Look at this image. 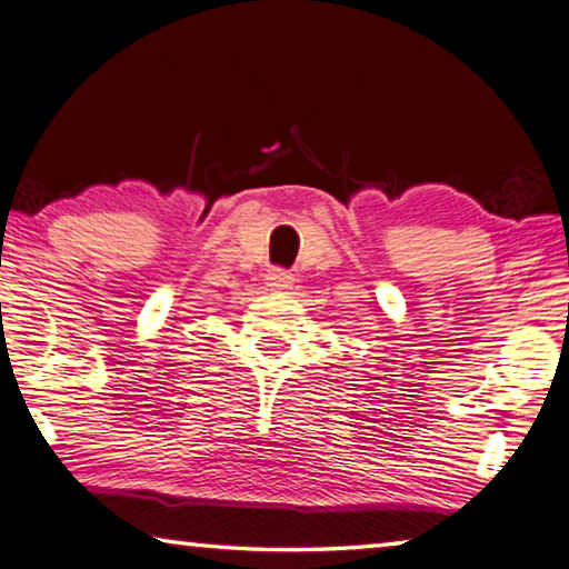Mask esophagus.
<instances>
[{
    "label": "esophagus",
    "instance_id": "obj_1",
    "mask_svg": "<svg viewBox=\"0 0 569 569\" xmlns=\"http://www.w3.org/2000/svg\"><path fill=\"white\" fill-rule=\"evenodd\" d=\"M266 286H270V291H286V288L293 286V276L288 270L273 268L266 273Z\"/></svg>",
    "mask_w": 569,
    "mask_h": 569
}]
</instances>
